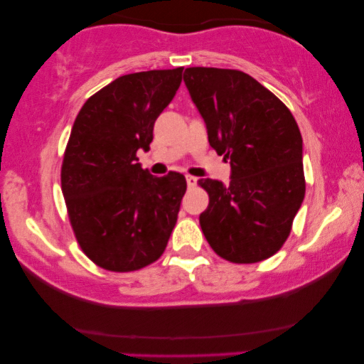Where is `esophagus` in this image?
Here are the masks:
<instances>
[{
    "mask_svg": "<svg viewBox=\"0 0 364 364\" xmlns=\"http://www.w3.org/2000/svg\"><path fill=\"white\" fill-rule=\"evenodd\" d=\"M186 181H187V186L191 187V188L197 186V177H193V176H187V177H186Z\"/></svg>",
    "mask_w": 364,
    "mask_h": 364,
    "instance_id": "1",
    "label": "esophagus"
}]
</instances>
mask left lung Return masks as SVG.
Masks as SVG:
<instances>
[{
  "label": "left lung",
  "instance_id": "8db88e82",
  "mask_svg": "<svg viewBox=\"0 0 364 364\" xmlns=\"http://www.w3.org/2000/svg\"><path fill=\"white\" fill-rule=\"evenodd\" d=\"M183 81L207 126L208 142L230 159V186L200 178L208 207L200 227L232 263H257L280 250L305 198L303 141L290 109L237 69L187 68Z\"/></svg>",
  "mask_w": 364,
  "mask_h": 364
}]
</instances>
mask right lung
I'll return each mask as SVG.
<instances>
[{"label":"right lung","mask_w":364,"mask_h":364,"mask_svg":"<svg viewBox=\"0 0 364 364\" xmlns=\"http://www.w3.org/2000/svg\"><path fill=\"white\" fill-rule=\"evenodd\" d=\"M183 68L126 74L84 102L61 166L69 222L89 260L136 272L161 258L176 227L186 177H154L139 164L154 122L176 96Z\"/></svg>","instance_id":"1"}]
</instances>
